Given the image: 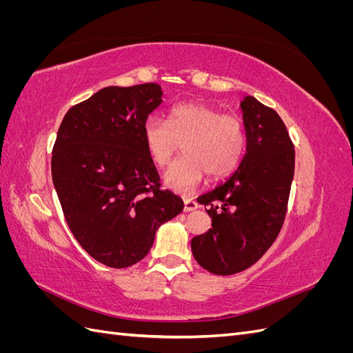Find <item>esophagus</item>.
<instances>
[{
  "mask_svg": "<svg viewBox=\"0 0 353 353\" xmlns=\"http://www.w3.org/2000/svg\"><path fill=\"white\" fill-rule=\"evenodd\" d=\"M197 208H199L197 201L191 200V199H185V200H184V212H193V210H196Z\"/></svg>",
  "mask_w": 353,
  "mask_h": 353,
  "instance_id": "1",
  "label": "esophagus"
}]
</instances>
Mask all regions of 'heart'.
<instances>
[{"label":"heart","instance_id":"obj_1","mask_svg":"<svg viewBox=\"0 0 353 353\" xmlns=\"http://www.w3.org/2000/svg\"><path fill=\"white\" fill-rule=\"evenodd\" d=\"M143 138L157 166L168 165L184 144L185 157L170 165L162 176L163 185L179 194L193 193L206 172L215 179L230 175L245 150V130L240 117L221 114L199 101L176 105L168 122L157 116L147 117Z\"/></svg>","mask_w":353,"mask_h":353}]
</instances>
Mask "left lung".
Instances as JSON below:
<instances>
[{
    "instance_id": "left-lung-1",
    "label": "left lung",
    "mask_w": 353,
    "mask_h": 353,
    "mask_svg": "<svg viewBox=\"0 0 353 353\" xmlns=\"http://www.w3.org/2000/svg\"><path fill=\"white\" fill-rule=\"evenodd\" d=\"M240 108L245 154L225 183L203 194L212 228L191 240L201 268L216 275L248 270L271 248L283 227L294 175V147L275 110L252 95Z\"/></svg>"
}]
</instances>
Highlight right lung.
Returning a JSON list of instances; mask_svg holds the SVG:
<instances>
[{"label":"right lung","instance_id":"right-lung-1","mask_svg":"<svg viewBox=\"0 0 353 353\" xmlns=\"http://www.w3.org/2000/svg\"><path fill=\"white\" fill-rule=\"evenodd\" d=\"M157 83L105 87L63 117L51 157L68 225L91 258L126 268L150 252L156 231L183 212L148 154L143 126L162 103Z\"/></svg>","mask_w":353,"mask_h":353}]
</instances>
